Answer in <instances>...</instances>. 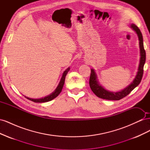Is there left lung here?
<instances>
[{
	"label": "left lung",
	"instance_id": "left-lung-1",
	"mask_svg": "<svg viewBox=\"0 0 150 150\" xmlns=\"http://www.w3.org/2000/svg\"><path fill=\"white\" fill-rule=\"evenodd\" d=\"M131 27L137 33L139 40V44L141 57L137 75L133 81V83L126 88L120 92L112 93L108 91L106 89H104L99 84L97 80L96 74L95 73L94 69H91V75L89 78V86L92 91L99 98L104 99H107V100H120V99L128 95L139 84L141 81L142 79V77L143 75V67L145 61H146V52H145L143 46V35L139 29L135 24H131Z\"/></svg>",
	"mask_w": 150,
	"mask_h": 150
}]
</instances>
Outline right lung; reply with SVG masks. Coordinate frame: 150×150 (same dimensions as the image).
Returning <instances> with one entry per match:
<instances>
[{
	"instance_id": "1",
	"label": "right lung",
	"mask_w": 150,
	"mask_h": 150,
	"mask_svg": "<svg viewBox=\"0 0 150 150\" xmlns=\"http://www.w3.org/2000/svg\"><path fill=\"white\" fill-rule=\"evenodd\" d=\"M69 69H70L69 67L67 68V69L64 72V73H63L62 76L61 78V79L60 81L59 84L56 89L55 90V91H54L52 94H51V95H49V96H46V97H45L44 98H41V99H31V98H29L28 97H25V98L27 99H29V100L33 101V102H35V103H45V102H48L49 101L52 100L53 99L56 98L61 92L62 89L63 88V86H64V84L66 76L67 75V72H69Z\"/></svg>"
}]
</instances>
